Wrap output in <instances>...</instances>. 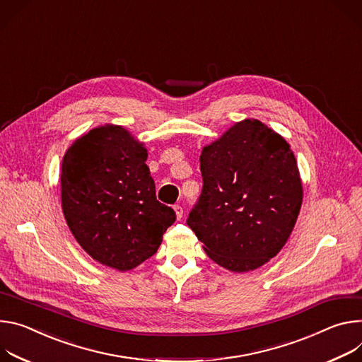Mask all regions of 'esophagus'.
Wrapping results in <instances>:
<instances>
[{
	"instance_id": "esophagus-1",
	"label": "esophagus",
	"mask_w": 362,
	"mask_h": 362,
	"mask_svg": "<svg viewBox=\"0 0 362 362\" xmlns=\"http://www.w3.org/2000/svg\"><path fill=\"white\" fill-rule=\"evenodd\" d=\"M174 211H175V216H177V220H181V217H182V207L180 206V204H175L174 206Z\"/></svg>"
}]
</instances>
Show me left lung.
<instances>
[{
  "instance_id": "8db88e82",
  "label": "left lung",
  "mask_w": 362,
  "mask_h": 362,
  "mask_svg": "<svg viewBox=\"0 0 362 362\" xmlns=\"http://www.w3.org/2000/svg\"><path fill=\"white\" fill-rule=\"evenodd\" d=\"M203 192L187 220L218 266L259 269L286 245L303 187L286 139L259 119H245L206 145L199 156Z\"/></svg>"
}]
</instances>
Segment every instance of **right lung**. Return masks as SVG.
I'll list each match as a JSON object with an SVG mask.
<instances>
[{
  "label": "right lung",
  "instance_id": "obj_1",
  "mask_svg": "<svg viewBox=\"0 0 362 362\" xmlns=\"http://www.w3.org/2000/svg\"><path fill=\"white\" fill-rule=\"evenodd\" d=\"M146 158L144 142L112 124L78 136L63 156L66 223L93 260L119 272L153 256L175 221L174 210L156 199Z\"/></svg>",
  "mask_w": 362,
  "mask_h": 362
}]
</instances>
